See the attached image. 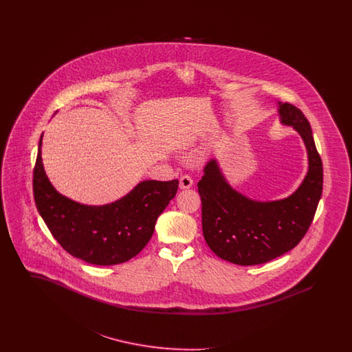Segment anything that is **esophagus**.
<instances>
[{
  "label": "esophagus",
  "instance_id": "1",
  "mask_svg": "<svg viewBox=\"0 0 352 352\" xmlns=\"http://www.w3.org/2000/svg\"><path fill=\"white\" fill-rule=\"evenodd\" d=\"M192 184H194V181L190 175H182L181 177V179H179V187L181 188H184V190L190 188V187H192Z\"/></svg>",
  "mask_w": 352,
  "mask_h": 352
}]
</instances>
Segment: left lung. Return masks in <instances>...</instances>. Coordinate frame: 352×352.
Instances as JSON below:
<instances>
[{
    "label": "left lung",
    "instance_id": "1",
    "mask_svg": "<svg viewBox=\"0 0 352 352\" xmlns=\"http://www.w3.org/2000/svg\"><path fill=\"white\" fill-rule=\"evenodd\" d=\"M278 115L283 125L301 135L307 151V173L292 195L278 201L251 199L228 184L217 160L207 162L198 182L204 240L217 256L232 264H264L293 250L318 207L323 168L310 124L289 102L278 101Z\"/></svg>",
    "mask_w": 352,
    "mask_h": 352
}]
</instances>
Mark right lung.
Returning a JSON list of instances; mask_svg holds the SVG:
<instances>
[{"label":"right lung","mask_w":352,"mask_h":352,"mask_svg":"<svg viewBox=\"0 0 352 352\" xmlns=\"http://www.w3.org/2000/svg\"><path fill=\"white\" fill-rule=\"evenodd\" d=\"M42 137L33 177L34 201L55 240L71 256L94 265H116L144 250L157 218L178 190V179L142 181L118 201L88 206L62 195L42 162Z\"/></svg>","instance_id":"obj_1"}]
</instances>
